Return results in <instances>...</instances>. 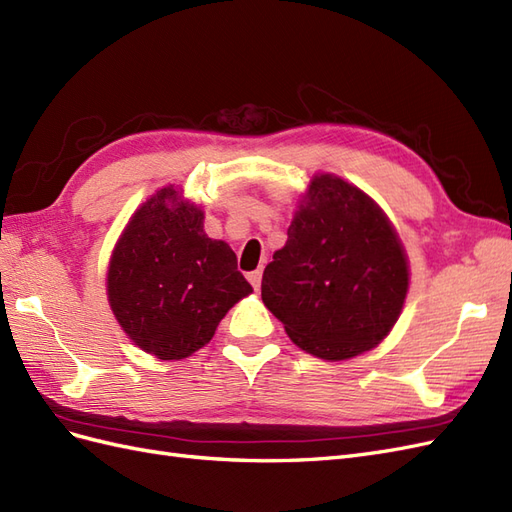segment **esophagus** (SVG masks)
Returning a JSON list of instances; mask_svg holds the SVG:
<instances>
[{"instance_id":"1","label":"esophagus","mask_w":512,"mask_h":512,"mask_svg":"<svg viewBox=\"0 0 512 512\" xmlns=\"http://www.w3.org/2000/svg\"><path fill=\"white\" fill-rule=\"evenodd\" d=\"M247 280H250V284L254 286V290L260 288V282H262V269H256L252 273H247Z\"/></svg>"}]
</instances>
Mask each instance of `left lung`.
<instances>
[{"label":"left lung","instance_id":"8db88e82","mask_svg":"<svg viewBox=\"0 0 512 512\" xmlns=\"http://www.w3.org/2000/svg\"><path fill=\"white\" fill-rule=\"evenodd\" d=\"M408 258L393 224L365 192L316 175L262 273V303L288 337L324 361L378 346L408 294Z\"/></svg>","mask_w":512,"mask_h":512}]
</instances>
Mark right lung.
I'll return each mask as SVG.
<instances>
[{
  "label": "right lung",
  "instance_id": "1",
  "mask_svg": "<svg viewBox=\"0 0 512 512\" xmlns=\"http://www.w3.org/2000/svg\"><path fill=\"white\" fill-rule=\"evenodd\" d=\"M205 215L162 188L136 209L106 275L108 303L132 342L179 361L211 342L228 309L252 292L228 243L209 239Z\"/></svg>",
  "mask_w": 512,
  "mask_h": 512
}]
</instances>
